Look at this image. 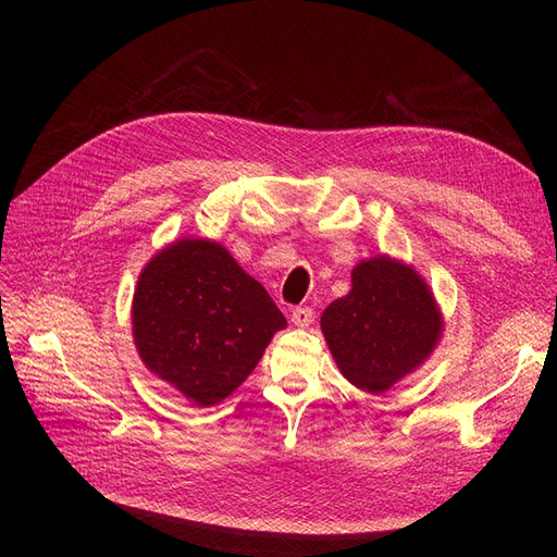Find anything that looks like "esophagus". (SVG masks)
Masks as SVG:
<instances>
[{"instance_id": "esophagus-1", "label": "esophagus", "mask_w": 557, "mask_h": 557, "mask_svg": "<svg viewBox=\"0 0 557 557\" xmlns=\"http://www.w3.org/2000/svg\"><path fill=\"white\" fill-rule=\"evenodd\" d=\"M290 318H293V323H295L297 327H309V325L313 323V309H309V307H297V309H293Z\"/></svg>"}]
</instances>
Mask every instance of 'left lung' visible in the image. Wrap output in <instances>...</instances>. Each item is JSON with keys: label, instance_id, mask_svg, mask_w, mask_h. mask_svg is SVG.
Masks as SVG:
<instances>
[{"label": "left lung", "instance_id": "8db88e82", "mask_svg": "<svg viewBox=\"0 0 557 557\" xmlns=\"http://www.w3.org/2000/svg\"><path fill=\"white\" fill-rule=\"evenodd\" d=\"M352 288L320 315L342 374L381 395L423 364L442 336V313L416 269L393 258L360 262Z\"/></svg>", "mask_w": 557, "mask_h": 557}]
</instances>
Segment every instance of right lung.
<instances>
[{"label": "right lung", "mask_w": 557, "mask_h": 557, "mask_svg": "<svg viewBox=\"0 0 557 557\" xmlns=\"http://www.w3.org/2000/svg\"><path fill=\"white\" fill-rule=\"evenodd\" d=\"M285 325L262 285L207 239L160 250L139 274L132 301L144 364L197 407L237 391Z\"/></svg>", "instance_id": "obj_1"}]
</instances>
